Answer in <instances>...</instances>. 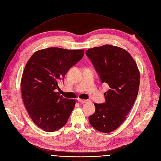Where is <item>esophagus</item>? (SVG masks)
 Returning a JSON list of instances; mask_svg holds the SVG:
<instances>
[{"mask_svg": "<svg viewBox=\"0 0 161 161\" xmlns=\"http://www.w3.org/2000/svg\"><path fill=\"white\" fill-rule=\"evenodd\" d=\"M78 101L81 103H86L88 102V100H86V99H80L78 98Z\"/></svg>", "mask_w": 161, "mask_h": 161, "instance_id": "34e87169", "label": "esophagus"}]
</instances>
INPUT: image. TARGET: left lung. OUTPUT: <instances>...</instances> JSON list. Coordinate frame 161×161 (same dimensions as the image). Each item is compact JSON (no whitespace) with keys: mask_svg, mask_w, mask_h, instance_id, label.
<instances>
[{"mask_svg":"<svg viewBox=\"0 0 161 161\" xmlns=\"http://www.w3.org/2000/svg\"><path fill=\"white\" fill-rule=\"evenodd\" d=\"M102 83L109 89L104 93L105 103H94L95 113L89 116L91 125L108 133L118 128L126 119L137 96L140 73L128 52L120 47L104 45L86 50Z\"/></svg>","mask_w":161,"mask_h":161,"instance_id":"1","label":"left lung"}]
</instances>
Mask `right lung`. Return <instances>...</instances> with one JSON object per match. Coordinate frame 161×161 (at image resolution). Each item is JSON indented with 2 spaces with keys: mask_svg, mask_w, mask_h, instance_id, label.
I'll use <instances>...</instances> for the list:
<instances>
[{
  "mask_svg": "<svg viewBox=\"0 0 161 161\" xmlns=\"http://www.w3.org/2000/svg\"><path fill=\"white\" fill-rule=\"evenodd\" d=\"M83 55V50L51 47L35 52L25 65L20 83L23 101L33 122L43 130L54 132L66 123L76 101L60 95L58 82Z\"/></svg>",
  "mask_w": 161,
  "mask_h": 161,
  "instance_id": "1",
  "label": "right lung"
}]
</instances>
